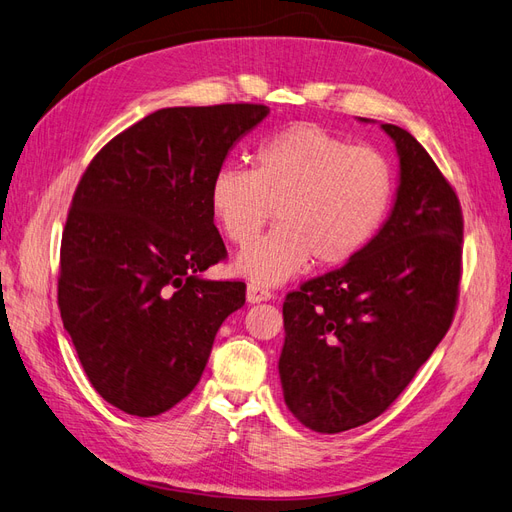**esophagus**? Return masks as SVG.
<instances>
[{
    "label": "esophagus",
    "instance_id": "34e87169",
    "mask_svg": "<svg viewBox=\"0 0 512 512\" xmlns=\"http://www.w3.org/2000/svg\"><path fill=\"white\" fill-rule=\"evenodd\" d=\"M247 303H260V301H269L273 297V293L265 286H258V284H247Z\"/></svg>",
    "mask_w": 512,
    "mask_h": 512
}]
</instances>
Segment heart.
Listing matches in <instances>:
<instances>
[{"mask_svg": "<svg viewBox=\"0 0 512 512\" xmlns=\"http://www.w3.org/2000/svg\"><path fill=\"white\" fill-rule=\"evenodd\" d=\"M394 196L379 150L349 146L314 122H295L262 142L252 172L224 165L211 178V213L226 237L247 245L272 216L281 224L234 260L243 278L282 284L316 265L336 267L375 237Z\"/></svg>", "mask_w": 512, "mask_h": 512, "instance_id": "b5f03b06", "label": "heart"}]
</instances>
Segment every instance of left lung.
<instances>
[{
	"label": "left lung",
	"mask_w": 512,
	"mask_h": 512,
	"mask_svg": "<svg viewBox=\"0 0 512 512\" xmlns=\"http://www.w3.org/2000/svg\"><path fill=\"white\" fill-rule=\"evenodd\" d=\"M379 127L398 155L388 219L347 265L288 293L282 308L284 403L316 433L381 416L446 336L459 297L457 193L409 131Z\"/></svg>",
	"instance_id": "8db88e82"
}]
</instances>
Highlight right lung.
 I'll use <instances>...</instances> for the list:
<instances>
[{
    "label": "right lung",
    "mask_w": 512,
    "mask_h": 512,
    "mask_svg": "<svg viewBox=\"0 0 512 512\" xmlns=\"http://www.w3.org/2000/svg\"><path fill=\"white\" fill-rule=\"evenodd\" d=\"M265 105L163 107L116 135L77 185L60 252L64 329L94 390L137 418L196 388L243 282L206 280L226 256L209 189Z\"/></svg>",
    "instance_id": "obj_1"
}]
</instances>
